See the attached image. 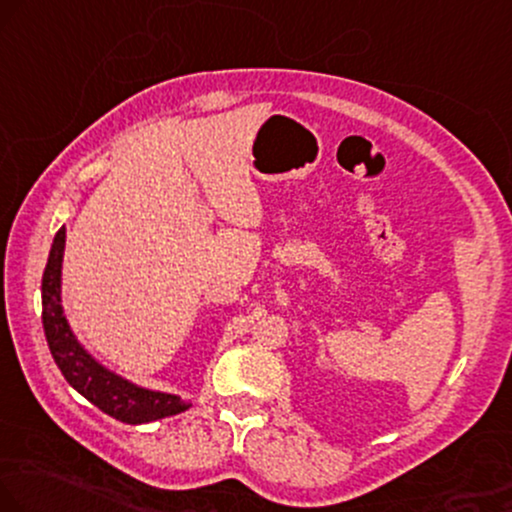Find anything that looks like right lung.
I'll return each instance as SVG.
<instances>
[{
  "instance_id": "1",
  "label": "right lung",
  "mask_w": 512,
  "mask_h": 512,
  "mask_svg": "<svg viewBox=\"0 0 512 512\" xmlns=\"http://www.w3.org/2000/svg\"><path fill=\"white\" fill-rule=\"evenodd\" d=\"M63 246H66V227L56 232L42 275V325L54 363L59 365L66 382L106 415L128 422V425H142V422L161 420L187 410L189 403L182 401L180 396L142 389L123 380L116 372L99 365L78 344L61 308Z\"/></svg>"
}]
</instances>
